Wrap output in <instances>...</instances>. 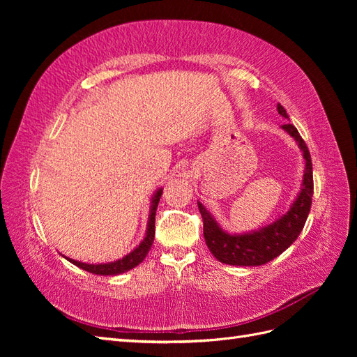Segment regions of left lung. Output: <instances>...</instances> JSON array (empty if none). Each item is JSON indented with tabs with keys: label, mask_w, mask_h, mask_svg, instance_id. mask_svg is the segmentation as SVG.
<instances>
[{
	"label": "left lung",
	"mask_w": 357,
	"mask_h": 357,
	"mask_svg": "<svg viewBox=\"0 0 357 357\" xmlns=\"http://www.w3.org/2000/svg\"><path fill=\"white\" fill-rule=\"evenodd\" d=\"M277 110L280 116L289 119L282 104H277ZM282 129L295 138L305 159V171L301 192L286 214L257 231L232 235L225 232L218 222L214 220L210 211L205 210L204 205L198 202V208L204 222L205 244L210 248L213 256L222 264L236 266L264 265L282 255L286 248L294 244L302 228H304L311 208L312 192H314L311 156L305 142L301 138L298 129L294 125L286 123L282 126Z\"/></svg>",
	"instance_id": "obj_1"
}]
</instances>
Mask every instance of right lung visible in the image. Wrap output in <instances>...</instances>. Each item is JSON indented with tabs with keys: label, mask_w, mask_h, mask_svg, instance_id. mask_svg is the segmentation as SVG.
<instances>
[{
	"label": "right lung",
	"mask_w": 357,
	"mask_h": 357,
	"mask_svg": "<svg viewBox=\"0 0 357 357\" xmlns=\"http://www.w3.org/2000/svg\"><path fill=\"white\" fill-rule=\"evenodd\" d=\"M162 195V189H158L156 193L152 198V205H150V214H149V223H147V231H146V236L144 240L138 244V247H135L134 250L123 256L122 259H117L114 262H109V264H84V262H79L74 261V259L66 257L67 261H70L71 264H74L75 266H79L84 271L96 274V275H117L129 271V269L135 268L138 264H142L144 261V257L147 256L150 247L153 244L155 240V215H156V208L158 204Z\"/></svg>",
	"instance_id": "add662e5"
}]
</instances>
